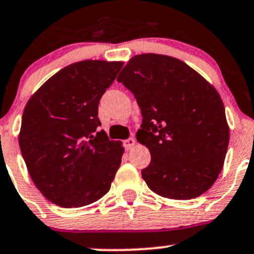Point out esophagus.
I'll list each match as a JSON object with an SVG mask.
<instances>
[{"instance_id": "1", "label": "esophagus", "mask_w": 254, "mask_h": 254, "mask_svg": "<svg viewBox=\"0 0 254 254\" xmlns=\"http://www.w3.org/2000/svg\"><path fill=\"white\" fill-rule=\"evenodd\" d=\"M134 145H135V139L133 137H130V138L126 139V140H124V146H125V149H126V150L132 149Z\"/></svg>"}]
</instances>
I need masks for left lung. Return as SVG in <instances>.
<instances>
[{"label": "left lung", "mask_w": 254, "mask_h": 254, "mask_svg": "<svg viewBox=\"0 0 254 254\" xmlns=\"http://www.w3.org/2000/svg\"><path fill=\"white\" fill-rule=\"evenodd\" d=\"M140 108L137 140L151 155L141 177L154 192L190 200L220 173L229 145L222 98L214 87L173 57L140 54L117 77Z\"/></svg>", "instance_id": "1"}]
</instances>
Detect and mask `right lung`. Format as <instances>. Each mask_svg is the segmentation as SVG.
<instances>
[{
	"mask_svg": "<svg viewBox=\"0 0 254 254\" xmlns=\"http://www.w3.org/2000/svg\"><path fill=\"white\" fill-rule=\"evenodd\" d=\"M122 66L121 62L73 63L29 99L19 145L32 182L51 202L76 208L110 190L124 148L98 132V105Z\"/></svg>",
	"mask_w": 254,
	"mask_h": 254,
	"instance_id": "add662e5",
	"label": "right lung"
}]
</instances>
